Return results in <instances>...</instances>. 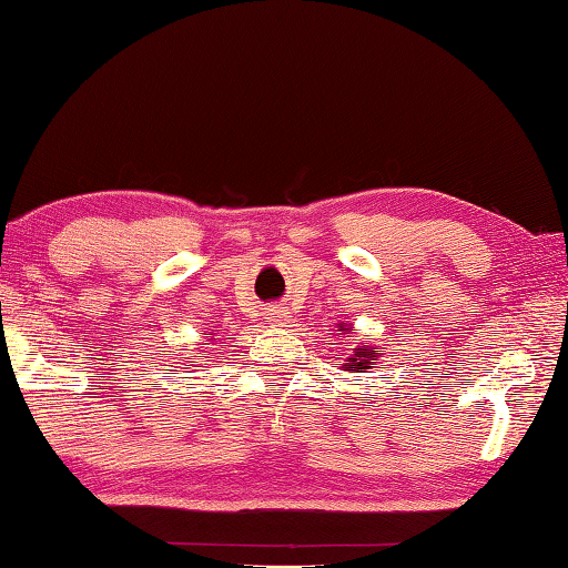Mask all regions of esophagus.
<instances>
[{"label":"esophagus","instance_id":"esophagus-1","mask_svg":"<svg viewBox=\"0 0 568 568\" xmlns=\"http://www.w3.org/2000/svg\"><path fill=\"white\" fill-rule=\"evenodd\" d=\"M267 315H271L273 323H281V320L287 317V311H283V307H271V311H267Z\"/></svg>","mask_w":568,"mask_h":568}]
</instances>
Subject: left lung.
<instances>
[{
	"instance_id": "8db88e82",
	"label": "left lung",
	"mask_w": 568,
	"mask_h": 568,
	"mask_svg": "<svg viewBox=\"0 0 568 568\" xmlns=\"http://www.w3.org/2000/svg\"><path fill=\"white\" fill-rule=\"evenodd\" d=\"M347 329V327H345ZM379 353H383V349H377V347H373V349H365V347H359V353L355 355V357H347V367H353V369H367L369 367V359L373 357H377Z\"/></svg>"
}]
</instances>
